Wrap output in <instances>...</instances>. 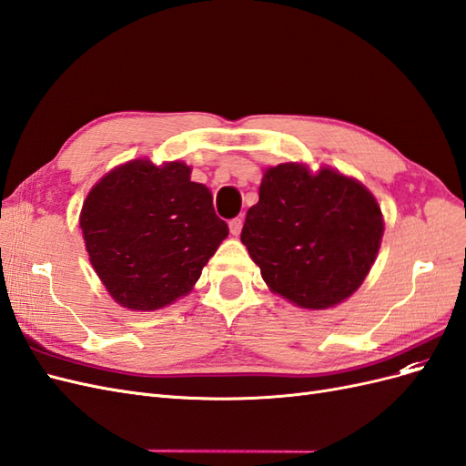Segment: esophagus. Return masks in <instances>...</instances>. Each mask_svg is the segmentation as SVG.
<instances>
[{
  "mask_svg": "<svg viewBox=\"0 0 466 466\" xmlns=\"http://www.w3.org/2000/svg\"><path fill=\"white\" fill-rule=\"evenodd\" d=\"M241 229H243V219L241 218H235V219H231L229 221V231H231V235H241Z\"/></svg>",
  "mask_w": 466,
  "mask_h": 466,
  "instance_id": "obj_1",
  "label": "esophagus"
}]
</instances>
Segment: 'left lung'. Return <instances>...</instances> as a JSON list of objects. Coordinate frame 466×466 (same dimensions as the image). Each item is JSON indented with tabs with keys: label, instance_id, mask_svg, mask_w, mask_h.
I'll use <instances>...</instances> for the list:
<instances>
[{
	"label": "left lung",
	"instance_id": "8db88e82",
	"mask_svg": "<svg viewBox=\"0 0 466 466\" xmlns=\"http://www.w3.org/2000/svg\"><path fill=\"white\" fill-rule=\"evenodd\" d=\"M383 214L356 178L281 163L264 171L241 241L274 293L305 309L348 299L370 274Z\"/></svg>",
	"mask_w": 466,
	"mask_h": 466
}]
</instances>
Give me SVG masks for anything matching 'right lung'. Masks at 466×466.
<instances>
[{
	"label": "right lung",
	"instance_id": "add662e5",
	"mask_svg": "<svg viewBox=\"0 0 466 466\" xmlns=\"http://www.w3.org/2000/svg\"><path fill=\"white\" fill-rule=\"evenodd\" d=\"M79 228L89 260L112 299L155 311L187 295L229 235L211 192L180 161L134 159L87 194Z\"/></svg>",
	"mask_w": 466,
	"mask_h": 466
}]
</instances>
